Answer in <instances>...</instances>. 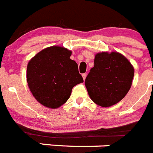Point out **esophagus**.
I'll return each instance as SVG.
<instances>
[{"mask_svg": "<svg viewBox=\"0 0 153 153\" xmlns=\"http://www.w3.org/2000/svg\"><path fill=\"white\" fill-rule=\"evenodd\" d=\"M82 76H83V79H86V76H87V74H86V73H85V74H82Z\"/></svg>", "mask_w": 153, "mask_h": 153, "instance_id": "esophagus-1", "label": "esophagus"}]
</instances>
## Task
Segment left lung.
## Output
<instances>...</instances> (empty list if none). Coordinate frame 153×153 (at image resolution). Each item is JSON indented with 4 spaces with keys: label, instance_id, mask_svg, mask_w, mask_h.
Returning <instances> with one entry per match:
<instances>
[{
    "label": "left lung",
    "instance_id": "8db88e82",
    "mask_svg": "<svg viewBox=\"0 0 153 153\" xmlns=\"http://www.w3.org/2000/svg\"><path fill=\"white\" fill-rule=\"evenodd\" d=\"M134 68L120 53H97L94 67L85 80L86 90L93 102L109 107L125 97L132 86Z\"/></svg>",
    "mask_w": 153,
    "mask_h": 153
}]
</instances>
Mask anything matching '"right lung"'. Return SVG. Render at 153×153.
<instances>
[{
	"instance_id": "add662e5",
	"label": "right lung",
	"mask_w": 153,
	"mask_h": 153,
	"mask_svg": "<svg viewBox=\"0 0 153 153\" xmlns=\"http://www.w3.org/2000/svg\"><path fill=\"white\" fill-rule=\"evenodd\" d=\"M72 52L57 46L47 47L35 55L27 68V81L33 97L43 106L56 109L67 102L72 89L83 83Z\"/></svg>"
}]
</instances>
